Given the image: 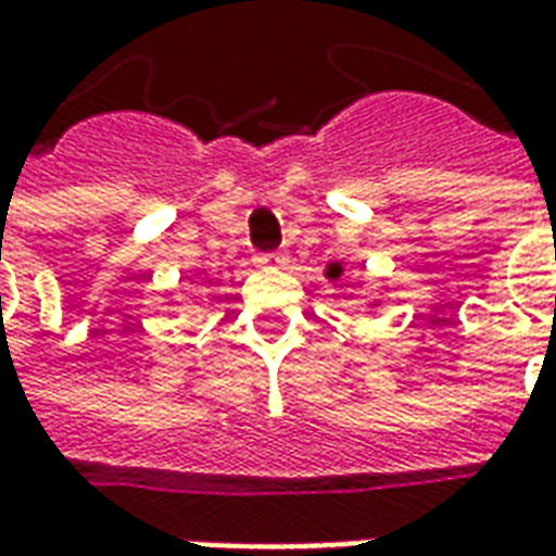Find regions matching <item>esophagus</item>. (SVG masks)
<instances>
[{"instance_id": "esophagus-1", "label": "esophagus", "mask_w": 556, "mask_h": 556, "mask_svg": "<svg viewBox=\"0 0 556 556\" xmlns=\"http://www.w3.org/2000/svg\"><path fill=\"white\" fill-rule=\"evenodd\" d=\"M282 262H286V258H282L279 253L255 255V265H258V267H277V265H282Z\"/></svg>"}]
</instances>
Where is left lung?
Returning a JSON list of instances; mask_svg holds the SVG:
<instances>
[{
	"label": "left lung",
	"mask_w": 556,
	"mask_h": 556,
	"mask_svg": "<svg viewBox=\"0 0 556 556\" xmlns=\"http://www.w3.org/2000/svg\"><path fill=\"white\" fill-rule=\"evenodd\" d=\"M325 274H327V277H330V279H339V274H342V265H339V262H330V265H327Z\"/></svg>",
	"instance_id": "obj_1"
}]
</instances>
